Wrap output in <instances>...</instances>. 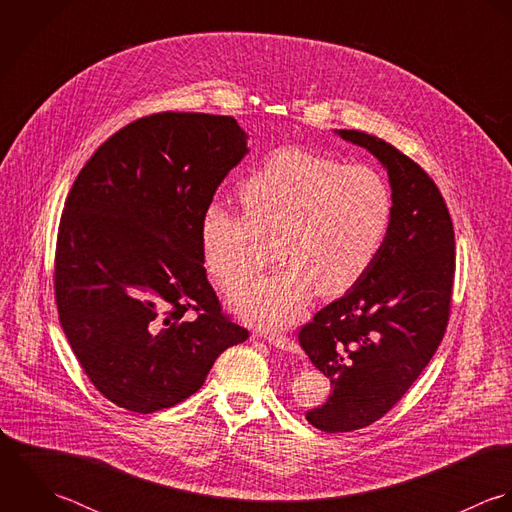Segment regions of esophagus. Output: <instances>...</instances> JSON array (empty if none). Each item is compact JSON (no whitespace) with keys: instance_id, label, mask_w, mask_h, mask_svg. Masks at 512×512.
Segmentation results:
<instances>
[{"instance_id":"esophagus-1","label":"esophagus","mask_w":512,"mask_h":512,"mask_svg":"<svg viewBox=\"0 0 512 512\" xmlns=\"http://www.w3.org/2000/svg\"><path fill=\"white\" fill-rule=\"evenodd\" d=\"M263 338H265L269 344H273L275 348H281V350H285V352H293V354L299 352V344H297L293 338H289V336H283V334H277V332H265Z\"/></svg>"}]
</instances>
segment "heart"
Instances as JSON below:
<instances>
[{"label":"heart","instance_id":"b5f03b06","mask_svg":"<svg viewBox=\"0 0 512 512\" xmlns=\"http://www.w3.org/2000/svg\"><path fill=\"white\" fill-rule=\"evenodd\" d=\"M239 200L245 215L205 209L202 253L217 283L231 289L271 261L275 243L285 263L229 295L241 318L265 328L291 324L314 291H350L376 261L394 215L378 170L301 148L273 152L241 184Z\"/></svg>","mask_w":512,"mask_h":512}]
</instances>
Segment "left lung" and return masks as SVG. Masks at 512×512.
<instances>
[{"label": "left lung", "instance_id": "1", "mask_svg": "<svg viewBox=\"0 0 512 512\" xmlns=\"http://www.w3.org/2000/svg\"><path fill=\"white\" fill-rule=\"evenodd\" d=\"M336 134L388 170L394 215L366 275L299 332L314 368L330 378L328 400L307 413L326 433L362 429L402 400L443 340L455 277L451 215L427 172L382 138Z\"/></svg>", "mask_w": 512, "mask_h": 512}]
</instances>
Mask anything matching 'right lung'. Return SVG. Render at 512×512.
<instances>
[{"mask_svg":"<svg viewBox=\"0 0 512 512\" xmlns=\"http://www.w3.org/2000/svg\"><path fill=\"white\" fill-rule=\"evenodd\" d=\"M247 152L231 116L158 112L112 134L79 172L59 223L55 301L79 364L118 408L184 402L249 338L221 312L200 235Z\"/></svg>","mask_w":512,"mask_h":512,"instance_id":"obj_1","label":"right lung"}]
</instances>
